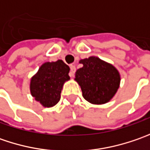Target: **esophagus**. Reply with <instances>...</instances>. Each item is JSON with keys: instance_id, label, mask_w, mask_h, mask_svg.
<instances>
[{"instance_id": "1", "label": "esophagus", "mask_w": 150, "mask_h": 150, "mask_svg": "<svg viewBox=\"0 0 150 150\" xmlns=\"http://www.w3.org/2000/svg\"><path fill=\"white\" fill-rule=\"evenodd\" d=\"M76 71V67L74 65H70V72H69V76L72 78L73 77V75H74V72Z\"/></svg>"}]
</instances>
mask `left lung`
<instances>
[{
	"label": "left lung",
	"instance_id": "1",
	"mask_svg": "<svg viewBox=\"0 0 150 150\" xmlns=\"http://www.w3.org/2000/svg\"><path fill=\"white\" fill-rule=\"evenodd\" d=\"M83 67L75 72L83 97L93 104H104L112 99L120 85L117 68L99 57L92 56L79 61Z\"/></svg>",
	"mask_w": 150,
	"mask_h": 150
}]
</instances>
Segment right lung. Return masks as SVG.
<instances>
[{
	"mask_svg": "<svg viewBox=\"0 0 150 150\" xmlns=\"http://www.w3.org/2000/svg\"><path fill=\"white\" fill-rule=\"evenodd\" d=\"M69 71L62 60L43 63L30 82L31 94L35 100L45 108L55 106L60 100L63 84L70 79Z\"/></svg>",
	"mask_w": 150,
	"mask_h": 150,
	"instance_id": "1",
	"label": "right lung"
}]
</instances>
